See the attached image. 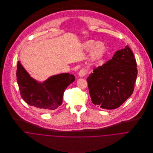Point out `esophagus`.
I'll return each mask as SVG.
<instances>
[{
  "mask_svg": "<svg viewBox=\"0 0 153 153\" xmlns=\"http://www.w3.org/2000/svg\"><path fill=\"white\" fill-rule=\"evenodd\" d=\"M87 69H85V68H82V69L79 71V73H78V75H79V76H81V77H82V76H85V75L87 74Z\"/></svg>",
  "mask_w": 153,
  "mask_h": 153,
  "instance_id": "34e87169",
  "label": "esophagus"
}]
</instances>
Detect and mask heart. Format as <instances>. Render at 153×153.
<instances>
[{
  "mask_svg": "<svg viewBox=\"0 0 153 153\" xmlns=\"http://www.w3.org/2000/svg\"><path fill=\"white\" fill-rule=\"evenodd\" d=\"M95 42L93 40H89L85 41L83 44V47L84 49H89L91 48V57L92 59H97L100 58L105 51V45L102 42Z\"/></svg>",
  "mask_w": 153,
  "mask_h": 153,
  "instance_id": "b5f03b06",
  "label": "heart"
}]
</instances>
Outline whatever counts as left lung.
<instances>
[{"label":"left lung","mask_w":153,"mask_h":153,"mask_svg":"<svg viewBox=\"0 0 153 153\" xmlns=\"http://www.w3.org/2000/svg\"><path fill=\"white\" fill-rule=\"evenodd\" d=\"M137 76L136 61L127 45L87 79L92 103L103 109L118 108L131 97Z\"/></svg>","instance_id":"left-lung-1"}]
</instances>
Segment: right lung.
<instances>
[{"label":"right lung","instance_id":"obj_1","mask_svg":"<svg viewBox=\"0 0 153 153\" xmlns=\"http://www.w3.org/2000/svg\"><path fill=\"white\" fill-rule=\"evenodd\" d=\"M16 77L22 99L29 105L44 112L53 111L62 104L66 88L75 81L73 75L64 73L39 82L29 75L19 61Z\"/></svg>","mask_w":153,"mask_h":153}]
</instances>
